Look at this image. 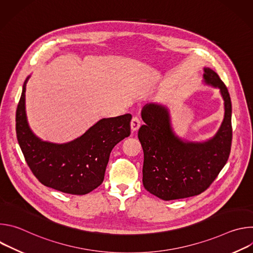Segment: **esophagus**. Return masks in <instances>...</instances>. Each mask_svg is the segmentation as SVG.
<instances>
[{
    "label": "esophagus",
    "instance_id": "34e87169",
    "mask_svg": "<svg viewBox=\"0 0 253 253\" xmlns=\"http://www.w3.org/2000/svg\"><path fill=\"white\" fill-rule=\"evenodd\" d=\"M140 125H141V120H140V118L137 117V116H134V117L132 118V120H131V129H132L133 131H137V130L139 129Z\"/></svg>",
    "mask_w": 253,
    "mask_h": 253
}]
</instances>
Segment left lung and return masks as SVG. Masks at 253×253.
Returning <instances> with one entry per match:
<instances>
[{
    "instance_id": "8db88e82",
    "label": "left lung",
    "mask_w": 253,
    "mask_h": 253,
    "mask_svg": "<svg viewBox=\"0 0 253 253\" xmlns=\"http://www.w3.org/2000/svg\"><path fill=\"white\" fill-rule=\"evenodd\" d=\"M206 83L218 87L224 100L222 125L203 143L183 142L174 135L168 111L150 104L143 108L145 125L138 131L144 152L143 185L163 200L181 199L204 192L217 178L231 150V100L225 84L211 69H204Z\"/></svg>"
}]
</instances>
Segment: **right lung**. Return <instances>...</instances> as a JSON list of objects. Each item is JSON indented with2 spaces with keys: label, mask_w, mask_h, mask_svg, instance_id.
I'll return each instance as SVG.
<instances>
[{
  "label": "right lung",
  "mask_w": 253,
  "mask_h": 253,
  "mask_svg": "<svg viewBox=\"0 0 253 253\" xmlns=\"http://www.w3.org/2000/svg\"><path fill=\"white\" fill-rule=\"evenodd\" d=\"M27 81L16 111V133L29 168L47 187L74 195L91 192L102 184L114 146L130 135L131 114L102 119L81 137L66 144L44 142L32 133L27 123Z\"/></svg>",
  "instance_id": "obj_1"
}]
</instances>
